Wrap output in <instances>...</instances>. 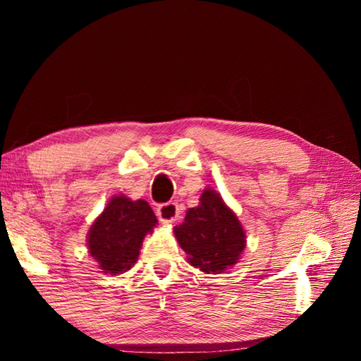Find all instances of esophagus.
Listing matches in <instances>:
<instances>
[{"label":"esophagus","mask_w":361,"mask_h":361,"mask_svg":"<svg viewBox=\"0 0 361 361\" xmlns=\"http://www.w3.org/2000/svg\"><path fill=\"white\" fill-rule=\"evenodd\" d=\"M180 216V209L175 202L162 204L157 207V218L164 224H173Z\"/></svg>","instance_id":"1"}]
</instances>
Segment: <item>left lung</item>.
Wrapping results in <instances>:
<instances>
[{"label": "left lung", "mask_w": 361, "mask_h": 361, "mask_svg": "<svg viewBox=\"0 0 361 361\" xmlns=\"http://www.w3.org/2000/svg\"><path fill=\"white\" fill-rule=\"evenodd\" d=\"M175 237L188 262L205 274H221L240 259L247 235L239 218L223 202L219 192L207 188L200 204L186 212Z\"/></svg>", "instance_id": "obj_1"}]
</instances>
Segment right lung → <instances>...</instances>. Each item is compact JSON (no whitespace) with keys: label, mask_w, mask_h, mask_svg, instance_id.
Segmentation results:
<instances>
[{"label":"right lung","mask_w":361,"mask_h":361,"mask_svg":"<svg viewBox=\"0 0 361 361\" xmlns=\"http://www.w3.org/2000/svg\"><path fill=\"white\" fill-rule=\"evenodd\" d=\"M157 218L146 200L114 195L102 215L90 226L87 247L103 274L118 276L135 264L146 234Z\"/></svg>","instance_id":"obj_1"}]
</instances>
